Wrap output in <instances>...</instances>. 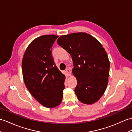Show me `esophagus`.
Returning <instances> with one entry per match:
<instances>
[{
	"label": "esophagus",
	"instance_id": "34e87169",
	"mask_svg": "<svg viewBox=\"0 0 132 132\" xmlns=\"http://www.w3.org/2000/svg\"><path fill=\"white\" fill-rule=\"evenodd\" d=\"M65 72H66V75L67 76H70V75H71V70H70V69L69 68L66 69Z\"/></svg>",
	"mask_w": 132,
	"mask_h": 132
}]
</instances>
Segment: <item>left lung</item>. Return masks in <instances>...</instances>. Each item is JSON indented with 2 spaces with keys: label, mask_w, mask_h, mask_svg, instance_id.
<instances>
[{
  "label": "left lung",
  "mask_w": 132,
  "mask_h": 132,
  "mask_svg": "<svg viewBox=\"0 0 132 132\" xmlns=\"http://www.w3.org/2000/svg\"><path fill=\"white\" fill-rule=\"evenodd\" d=\"M57 42L72 57L78 99L89 105L97 102L106 90L109 76L110 62L102 44L85 32L62 35Z\"/></svg>",
  "instance_id": "left-lung-1"
}]
</instances>
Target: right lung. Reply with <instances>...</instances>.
Returning a JSON list of instances; mask_svg holds the SVG:
<instances>
[{"label":"right lung","mask_w":132,"mask_h":132,"mask_svg":"<svg viewBox=\"0 0 132 132\" xmlns=\"http://www.w3.org/2000/svg\"><path fill=\"white\" fill-rule=\"evenodd\" d=\"M59 36L45 35L30 44L24 52L22 71L24 84L32 96L48 108L62 102L65 76L57 68L52 47Z\"/></svg>","instance_id":"right-lung-1"}]
</instances>
